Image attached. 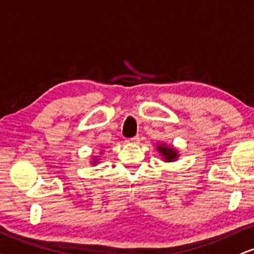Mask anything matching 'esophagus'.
Instances as JSON below:
<instances>
[{
    "label": "esophagus",
    "mask_w": 254,
    "mask_h": 254,
    "mask_svg": "<svg viewBox=\"0 0 254 254\" xmlns=\"http://www.w3.org/2000/svg\"><path fill=\"white\" fill-rule=\"evenodd\" d=\"M125 142L130 143V144L139 143V136H134V137H131V138H127V139H125Z\"/></svg>",
    "instance_id": "34e87169"
}]
</instances>
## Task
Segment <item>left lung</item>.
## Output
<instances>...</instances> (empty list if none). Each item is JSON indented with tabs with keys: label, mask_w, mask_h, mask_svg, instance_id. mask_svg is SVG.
<instances>
[{
	"label": "left lung",
	"mask_w": 254,
	"mask_h": 254,
	"mask_svg": "<svg viewBox=\"0 0 254 254\" xmlns=\"http://www.w3.org/2000/svg\"><path fill=\"white\" fill-rule=\"evenodd\" d=\"M157 149H158L159 152L164 156V159L166 160V162H171L172 159L177 158V151H176L175 149H172V147L160 145L157 147Z\"/></svg>",
	"instance_id": "8db88e82"
}]
</instances>
